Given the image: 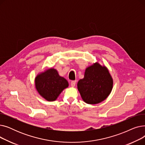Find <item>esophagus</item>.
I'll list each match as a JSON object with an SVG mask.
<instances>
[{
    "label": "esophagus",
    "mask_w": 145,
    "mask_h": 145,
    "mask_svg": "<svg viewBox=\"0 0 145 145\" xmlns=\"http://www.w3.org/2000/svg\"><path fill=\"white\" fill-rule=\"evenodd\" d=\"M76 80H73V81H72L71 83V87L74 88L75 86V85H76Z\"/></svg>",
    "instance_id": "34e87169"
}]
</instances>
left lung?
I'll use <instances>...</instances> for the list:
<instances>
[{"label":"left lung","mask_w":145,"mask_h":145,"mask_svg":"<svg viewBox=\"0 0 145 145\" xmlns=\"http://www.w3.org/2000/svg\"><path fill=\"white\" fill-rule=\"evenodd\" d=\"M113 85L108 69L96 62L86 68L84 78L78 81L77 86L83 101L88 104L95 105L109 96Z\"/></svg>","instance_id":"obj_1"}]
</instances>
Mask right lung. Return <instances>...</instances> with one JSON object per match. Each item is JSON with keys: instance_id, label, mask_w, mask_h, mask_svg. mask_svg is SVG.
Returning a JSON list of instances; mask_svg holds the SVG:
<instances>
[{"instance_id": "right-lung-1", "label": "right lung", "mask_w": 145, "mask_h": 145, "mask_svg": "<svg viewBox=\"0 0 145 145\" xmlns=\"http://www.w3.org/2000/svg\"><path fill=\"white\" fill-rule=\"evenodd\" d=\"M35 85L40 96L49 102H53L57 99L65 89L68 88L69 83L60 76L56 69L49 68L37 74Z\"/></svg>"}]
</instances>
